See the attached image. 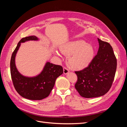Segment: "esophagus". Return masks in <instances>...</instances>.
<instances>
[{
    "mask_svg": "<svg viewBox=\"0 0 127 127\" xmlns=\"http://www.w3.org/2000/svg\"><path fill=\"white\" fill-rule=\"evenodd\" d=\"M63 69H64V74H67L69 72V70L68 69V68H67L66 67H64Z\"/></svg>",
    "mask_w": 127,
    "mask_h": 127,
    "instance_id": "esophagus-1",
    "label": "esophagus"
}]
</instances>
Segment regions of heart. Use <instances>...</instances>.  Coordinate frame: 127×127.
<instances>
[{
    "instance_id": "b5f03b06",
    "label": "heart",
    "mask_w": 127,
    "mask_h": 127,
    "mask_svg": "<svg viewBox=\"0 0 127 127\" xmlns=\"http://www.w3.org/2000/svg\"><path fill=\"white\" fill-rule=\"evenodd\" d=\"M63 54L68 56V64L74 69H81L86 67L93 58L94 50L86 42L78 40L70 42L61 48ZM57 54L59 55L58 52Z\"/></svg>"
}]
</instances>
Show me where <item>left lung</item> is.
Here are the masks:
<instances>
[{
	"label": "left lung",
	"instance_id": "obj_1",
	"mask_svg": "<svg viewBox=\"0 0 127 127\" xmlns=\"http://www.w3.org/2000/svg\"><path fill=\"white\" fill-rule=\"evenodd\" d=\"M99 48L88 67L76 71L75 88L82 97H96L107 93L112 86L117 69V59L112 47L98 38Z\"/></svg>",
	"mask_w": 127,
	"mask_h": 127
}]
</instances>
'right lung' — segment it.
Instances as JSON below:
<instances>
[{"label":"right lung","mask_w":127,"mask_h":127,"mask_svg":"<svg viewBox=\"0 0 127 127\" xmlns=\"http://www.w3.org/2000/svg\"><path fill=\"white\" fill-rule=\"evenodd\" d=\"M30 40H38V38L34 35L22 38L12 53L10 63L11 79L15 90L21 96L31 100H41L50 94L56 79L63 74V68L60 65L47 62L39 75L28 77L21 75L15 66V56L21 43Z\"/></svg>","instance_id":"obj_1"}]
</instances>
